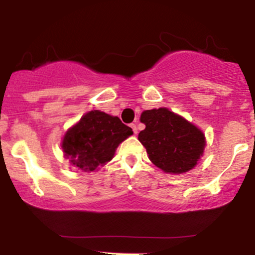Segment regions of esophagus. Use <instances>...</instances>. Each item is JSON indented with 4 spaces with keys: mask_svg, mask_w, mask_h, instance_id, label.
Segmentation results:
<instances>
[{
    "mask_svg": "<svg viewBox=\"0 0 255 255\" xmlns=\"http://www.w3.org/2000/svg\"><path fill=\"white\" fill-rule=\"evenodd\" d=\"M130 127H131V129H133V131H134V134H136V133H137V128H136V125L131 124V125H130Z\"/></svg>",
    "mask_w": 255,
    "mask_h": 255,
    "instance_id": "obj_1",
    "label": "esophagus"
}]
</instances>
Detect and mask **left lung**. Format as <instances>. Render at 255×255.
Here are the masks:
<instances>
[{
	"label": "left lung",
	"mask_w": 255,
	"mask_h": 255,
	"mask_svg": "<svg viewBox=\"0 0 255 255\" xmlns=\"http://www.w3.org/2000/svg\"><path fill=\"white\" fill-rule=\"evenodd\" d=\"M140 121L146 127L137 139L154 165L170 174H182L197 165L205 136L195 126L166 108L144 111Z\"/></svg>",
	"instance_id": "1"
}]
</instances>
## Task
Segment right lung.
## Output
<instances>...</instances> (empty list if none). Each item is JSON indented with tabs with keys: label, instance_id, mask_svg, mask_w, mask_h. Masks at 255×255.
<instances>
[{
	"label": "right lung",
	"instance_id": "1",
	"mask_svg": "<svg viewBox=\"0 0 255 255\" xmlns=\"http://www.w3.org/2000/svg\"><path fill=\"white\" fill-rule=\"evenodd\" d=\"M133 134L116 116L92 110L66 133L64 156L84 171H93L113 158L118 146Z\"/></svg>",
	"mask_w": 255,
	"mask_h": 255
}]
</instances>
